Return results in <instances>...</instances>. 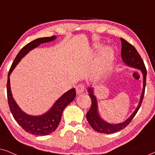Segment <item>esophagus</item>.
Returning <instances> with one entry per match:
<instances>
[{"label": "esophagus", "instance_id": "obj_1", "mask_svg": "<svg viewBox=\"0 0 155 155\" xmlns=\"http://www.w3.org/2000/svg\"><path fill=\"white\" fill-rule=\"evenodd\" d=\"M76 91L77 94H81L84 91V86L82 85V84H79L76 87Z\"/></svg>", "mask_w": 155, "mask_h": 155}]
</instances>
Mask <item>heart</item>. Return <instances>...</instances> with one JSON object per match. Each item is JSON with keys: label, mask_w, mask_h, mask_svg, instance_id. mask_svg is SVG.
<instances>
[{"label": "heart", "mask_w": 155, "mask_h": 155, "mask_svg": "<svg viewBox=\"0 0 155 155\" xmlns=\"http://www.w3.org/2000/svg\"><path fill=\"white\" fill-rule=\"evenodd\" d=\"M99 46H96L97 47ZM114 51L111 48L108 46L104 47L99 51L97 62V69L94 73L96 79H99L104 77L109 71L112 64Z\"/></svg>", "instance_id": "b5f03b06"}]
</instances>
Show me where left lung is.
<instances>
[{"label":"left lung","mask_w":155,"mask_h":155,"mask_svg":"<svg viewBox=\"0 0 155 155\" xmlns=\"http://www.w3.org/2000/svg\"><path fill=\"white\" fill-rule=\"evenodd\" d=\"M121 58L124 63L127 66L132 67L137 69L140 70L143 76V89L142 94L140 96V99L137 108L134 111L129 118L121 123L119 124H111V123L107 122L104 119L101 118L98 110V103L97 99L94 94V89L93 87H89L88 89L89 97L91 99V106L89 111L87 114V119L91 127L95 131L99 133H104V134H111L119 132L123 129H124L127 125L130 123L136 114L140 109L141 104H142L143 98L144 95V90H145L146 86V78H147V70L144 66V61L141 58L140 55L139 54L136 48L128 43L124 38H121Z\"/></svg>","instance_id":"obj_1"}]
</instances>
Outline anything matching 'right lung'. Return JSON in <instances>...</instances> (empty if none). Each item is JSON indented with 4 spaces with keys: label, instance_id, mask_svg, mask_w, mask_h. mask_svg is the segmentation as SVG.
Segmentation results:
<instances>
[{
    "label": "right lung",
    "instance_id": "obj_1",
    "mask_svg": "<svg viewBox=\"0 0 155 155\" xmlns=\"http://www.w3.org/2000/svg\"><path fill=\"white\" fill-rule=\"evenodd\" d=\"M56 38V36L39 38L25 45L18 54L10 68L8 75L7 96L10 110L18 124L25 131L31 134L45 136L54 132L59 124L64 109L75 99L76 90L73 88L64 93L56 101L49 110L44 114L39 116H33L24 112L13 99L11 89V84H10V75L18 64L29 51L34 49L41 44L53 41Z\"/></svg>",
    "mask_w": 155,
    "mask_h": 155
}]
</instances>
